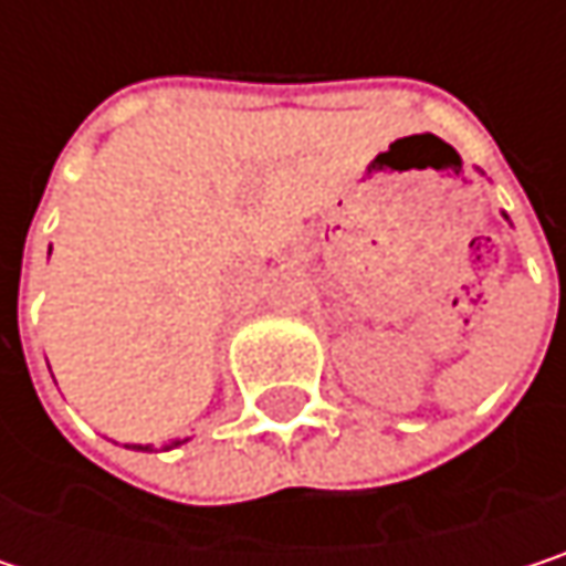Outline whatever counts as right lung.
Listing matches in <instances>:
<instances>
[{
  "instance_id": "add662e5",
  "label": "right lung",
  "mask_w": 566,
  "mask_h": 566,
  "mask_svg": "<svg viewBox=\"0 0 566 566\" xmlns=\"http://www.w3.org/2000/svg\"><path fill=\"white\" fill-rule=\"evenodd\" d=\"M176 446H182V442L176 439V442H170V446H164V452H167V449H176ZM137 452H150V446H137Z\"/></svg>"
}]
</instances>
